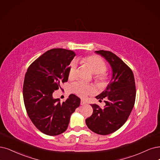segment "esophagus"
I'll use <instances>...</instances> for the list:
<instances>
[{
    "label": "esophagus",
    "instance_id": "obj_1",
    "mask_svg": "<svg viewBox=\"0 0 160 160\" xmlns=\"http://www.w3.org/2000/svg\"><path fill=\"white\" fill-rule=\"evenodd\" d=\"M86 102L84 101V100H81L80 102V105H86Z\"/></svg>",
    "mask_w": 160,
    "mask_h": 160
}]
</instances>
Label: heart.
I'll list each match as a JSON object with an SVG mask.
<instances>
[{
  "label": "heart",
  "mask_w": 160,
  "mask_h": 160,
  "mask_svg": "<svg viewBox=\"0 0 160 160\" xmlns=\"http://www.w3.org/2000/svg\"><path fill=\"white\" fill-rule=\"evenodd\" d=\"M78 60L80 63L86 65V67L94 74V79L99 85H103L106 83L108 79L107 74L105 73L106 64L103 59L97 55H88L80 57ZM76 69L74 62L70 65L68 70V78L72 79ZM72 90L74 93L81 98H86L88 95L93 93L94 88L92 86L82 83H75L72 86Z\"/></svg>",
  "instance_id": "b5f03b06"
}]
</instances>
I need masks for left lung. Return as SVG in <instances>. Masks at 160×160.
Here are the masks:
<instances>
[{
    "label": "left lung",
    "instance_id": "left-lung-1",
    "mask_svg": "<svg viewBox=\"0 0 160 160\" xmlns=\"http://www.w3.org/2000/svg\"><path fill=\"white\" fill-rule=\"evenodd\" d=\"M110 64L113 74L106 89L96 98L104 99L105 105L101 108L91 104L93 113L86 119L88 127L98 134L108 135L120 128L131 114L135 103L136 86L132 70L114 53L96 51Z\"/></svg>",
    "mask_w": 160,
    "mask_h": 160
}]
</instances>
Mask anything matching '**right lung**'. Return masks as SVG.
Listing matches in <instances>:
<instances>
[{
    "label": "right lung",
    "instance_id": "add662e5",
    "mask_svg": "<svg viewBox=\"0 0 160 160\" xmlns=\"http://www.w3.org/2000/svg\"><path fill=\"white\" fill-rule=\"evenodd\" d=\"M76 54L64 49H52L33 61L27 70L23 98L27 113L33 125L47 135L56 136L68 128L70 118L79 107L80 99L70 94L62 103L52 93L68 81V67Z\"/></svg>",
    "mask_w": 160,
    "mask_h": 160
}]
</instances>
